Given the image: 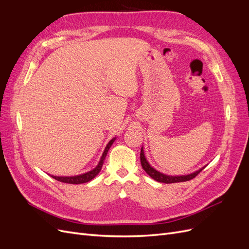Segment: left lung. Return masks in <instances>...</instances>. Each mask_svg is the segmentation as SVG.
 I'll return each mask as SVG.
<instances>
[{
	"mask_svg": "<svg viewBox=\"0 0 249 249\" xmlns=\"http://www.w3.org/2000/svg\"><path fill=\"white\" fill-rule=\"evenodd\" d=\"M140 161H141V166L144 169V171L147 173V175L154 178L157 182L160 183H165V184H171V183H179V182H186V180H190L196 177L198 173L205 168L206 166H203L202 168L194 171L192 173H189V175H185V176H168V175H164V173L156 170L154 167L150 166V164L147 162L144 152H143V147H141V152H140Z\"/></svg>",
	"mask_w": 249,
	"mask_h": 249,
	"instance_id": "obj_1",
	"label": "left lung"
}]
</instances>
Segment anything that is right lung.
I'll return each mask as SVG.
<instances>
[{"label":"right lung","mask_w":249,"mask_h":249,"mask_svg":"<svg viewBox=\"0 0 249 249\" xmlns=\"http://www.w3.org/2000/svg\"><path fill=\"white\" fill-rule=\"evenodd\" d=\"M116 138H112L109 143L107 144V146L105 147V150L104 153L101 157V160L99 162V164L96 165L95 168H93L92 170H90L88 172H85V173H82V175H79V176H73V177H56V176H52L53 178H55L57 180H59V182H62V183H67V184H74V185H78V184H84V183H87V182H90L92 178H94L97 175H99L102 167H103V164H104V161L105 159H106V156L108 154V150L110 149L111 145L113 144V142L115 141Z\"/></svg>","instance_id":"1"}]
</instances>
